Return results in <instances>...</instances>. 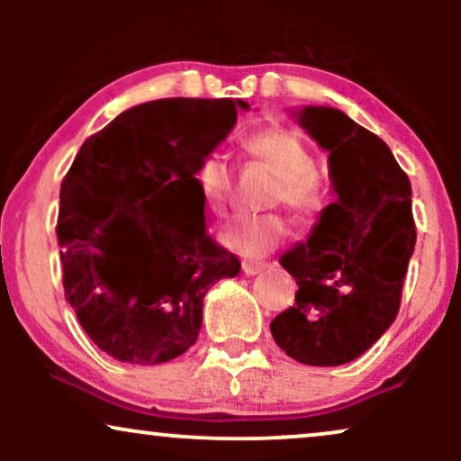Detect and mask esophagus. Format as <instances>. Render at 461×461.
<instances>
[{"mask_svg": "<svg viewBox=\"0 0 461 461\" xmlns=\"http://www.w3.org/2000/svg\"><path fill=\"white\" fill-rule=\"evenodd\" d=\"M264 267H267L264 262H242V273L249 275V277H253V275L262 273Z\"/></svg>", "mask_w": 461, "mask_h": 461, "instance_id": "34e87169", "label": "esophagus"}]
</instances>
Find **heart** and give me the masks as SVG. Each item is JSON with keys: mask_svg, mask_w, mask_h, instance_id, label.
Instances as JSON below:
<instances>
[{"mask_svg": "<svg viewBox=\"0 0 461 461\" xmlns=\"http://www.w3.org/2000/svg\"><path fill=\"white\" fill-rule=\"evenodd\" d=\"M242 149L253 160L262 162L273 176L279 177L273 201L290 208L297 214H312L325 203V186L310 147L294 131L271 128L251 134L242 140ZM194 182L205 205L212 212H221L227 205L231 190V168L221 153H208L194 173ZM288 227L277 214L234 216L219 231V242L238 256L262 258L282 245Z\"/></svg>", "mask_w": 461, "mask_h": 461, "instance_id": "obj_1", "label": "heart"}]
</instances>
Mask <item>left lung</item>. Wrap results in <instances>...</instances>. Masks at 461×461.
<instances>
[{
	"label": "left lung",
	"instance_id": "obj_1",
	"mask_svg": "<svg viewBox=\"0 0 461 461\" xmlns=\"http://www.w3.org/2000/svg\"><path fill=\"white\" fill-rule=\"evenodd\" d=\"M293 116L330 153L336 199L308 240L279 258L299 290L271 333L301 364L340 366L368 351L396 319L416 242L411 186L390 147L342 110L303 105Z\"/></svg>",
	"mask_w": 461,
	"mask_h": 461
}]
</instances>
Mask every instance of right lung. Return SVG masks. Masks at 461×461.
<instances>
[{
  "instance_id": "add662e5",
  "label": "right lung",
  "mask_w": 461,
  "mask_h": 461,
  "mask_svg": "<svg viewBox=\"0 0 461 461\" xmlns=\"http://www.w3.org/2000/svg\"><path fill=\"white\" fill-rule=\"evenodd\" d=\"M240 99H156L84 140L60 186L62 282L88 338L136 366L186 353L203 297L240 262L216 247L194 173L236 125ZM195 223L193 224L192 221ZM140 255L139 265H130Z\"/></svg>"
}]
</instances>
